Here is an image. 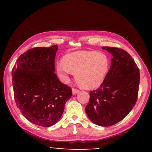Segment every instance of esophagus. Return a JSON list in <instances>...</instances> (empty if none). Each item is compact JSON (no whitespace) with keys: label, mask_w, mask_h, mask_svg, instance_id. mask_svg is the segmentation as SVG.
<instances>
[{"label":"esophagus","mask_w":152,"mask_h":152,"mask_svg":"<svg viewBox=\"0 0 152 152\" xmlns=\"http://www.w3.org/2000/svg\"><path fill=\"white\" fill-rule=\"evenodd\" d=\"M79 92V90L76 89V88H72V94H76Z\"/></svg>","instance_id":"34e87169"}]
</instances>
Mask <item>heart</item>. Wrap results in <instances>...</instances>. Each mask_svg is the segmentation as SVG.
I'll use <instances>...</instances> for the list:
<instances>
[{"instance_id":"obj_1","label":"heart","mask_w":152,"mask_h":152,"mask_svg":"<svg viewBox=\"0 0 152 152\" xmlns=\"http://www.w3.org/2000/svg\"><path fill=\"white\" fill-rule=\"evenodd\" d=\"M110 60L96 51H80L66 54L62 62L56 65V72L64 83H68L72 74L82 88L92 89L101 86L108 75Z\"/></svg>"}]
</instances>
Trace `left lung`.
Returning a JSON list of instances; mask_svg holds the SVG:
<instances>
[{
    "label": "left lung",
    "instance_id": "left-lung-1",
    "mask_svg": "<svg viewBox=\"0 0 152 152\" xmlns=\"http://www.w3.org/2000/svg\"><path fill=\"white\" fill-rule=\"evenodd\" d=\"M113 58L106 79L90 92L85 108L89 119L97 125L109 127L127 116L137 101L140 70L132 56L122 49L102 47Z\"/></svg>",
    "mask_w": 152,
    "mask_h": 152
}]
</instances>
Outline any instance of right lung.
<instances>
[{
	"label": "right lung",
	"instance_id": "add662e5",
	"mask_svg": "<svg viewBox=\"0 0 152 152\" xmlns=\"http://www.w3.org/2000/svg\"><path fill=\"white\" fill-rule=\"evenodd\" d=\"M58 49H31L19 56L12 70L17 107L28 121L41 127H51L60 120L72 94L54 73Z\"/></svg>",
	"mask_w": 152,
	"mask_h": 152
}]
</instances>
